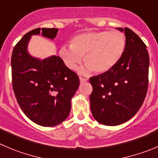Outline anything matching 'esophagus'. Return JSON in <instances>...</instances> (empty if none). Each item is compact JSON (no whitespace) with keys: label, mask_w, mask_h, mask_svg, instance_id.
I'll return each mask as SVG.
<instances>
[{"label":"esophagus","mask_w":158,"mask_h":158,"mask_svg":"<svg viewBox=\"0 0 158 158\" xmlns=\"http://www.w3.org/2000/svg\"><path fill=\"white\" fill-rule=\"evenodd\" d=\"M79 81H80V83L82 84V83H85V82H87V79H84V78L80 77V78H79Z\"/></svg>","instance_id":"34e87169"}]
</instances>
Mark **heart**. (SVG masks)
Instances as JSON below:
<instances>
[{"mask_svg": "<svg viewBox=\"0 0 158 158\" xmlns=\"http://www.w3.org/2000/svg\"><path fill=\"white\" fill-rule=\"evenodd\" d=\"M125 46L126 38L122 32L94 31L73 37L70 46H62L59 54L69 69H76L83 57L85 65L80 69L81 73H102L119 62Z\"/></svg>", "mask_w": 158, "mask_h": 158, "instance_id": "heart-1", "label": "heart"}]
</instances>
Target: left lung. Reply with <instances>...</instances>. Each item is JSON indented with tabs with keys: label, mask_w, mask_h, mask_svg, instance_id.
<instances>
[{
	"label": "left lung",
	"mask_w": 158,
	"mask_h": 158,
	"mask_svg": "<svg viewBox=\"0 0 158 158\" xmlns=\"http://www.w3.org/2000/svg\"><path fill=\"white\" fill-rule=\"evenodd\" d=\"M116 29L126 37L123 56L111 69L89 79L92 114L106 126L120 125L131 119L143 104L148 87L147 46L128 27Z\"/></svg>",
	"instance_id": "8db88e82"
}]
</instances>
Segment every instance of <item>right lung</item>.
<instances>
[{
    "instance_id": "add662e5",
    "label": "right lung",
    "mask_w": 158,
    "mask_h": 158,
    "mask_svg": "<svg viewBox=\"0 0 158 158\" xmlns=\"http://www.w3.org/2000/svg\"><path fill=\"white\" fill-rule=\"evenodd\" d=\"M58 28H36L23 36L11 56L12 85L24 114L42 127L62 123L71 110V99L79 85L77 74L69 69L59 56L40 59L27 51L32 35L54 39Z\"/></svg>"
}]
</instances>
